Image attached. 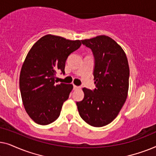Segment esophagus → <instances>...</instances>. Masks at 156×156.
<instances>
[{
	"instance_id": "obj_1",
	"label": "esophagus",
	"mask_w": 156,
	"mask_h": 156,
	"mask_svg": "<svg viewBox=\"0 0 156 156\" xmlns=\"http://www.w3.org/2000/svg\"><path fill=\"white\" fill-rule=\"evenodd\" d=\"M73 88H74V90H75V89H80V87H78V86H76V85H74V86H73Z\"/></svg>"
}]
</instances>
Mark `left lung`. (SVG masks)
Returning <instances> with one entry per match:
<instances>
[{
    "label": "left lung",
    "instance_id": "obj_1",
    "mask_svg": "<svg viewBox=\"0 0 156 156\" xmlns=\"http://www.w3.org/2000/svg\"><path fill=\"white\" fill-rule=\"evenodd\" d=\"M94 57L93 91L83 88L84 97L76 102L80 115L88 124L102 127L115 119L128 96L129 67L126 55L112 38L99 35L83 40Z\"/></svg>",
    "mask_w": 156,
    "mask_h": 156
}]
</instances>
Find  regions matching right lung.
Returning a JSON list of instances; mask_svg holds the SVG:
<instances>
[{"mask_svg":"<svg viewBox=\"0 0 156 156\" xmlns=\"http://www.w3.org/2000/svg\"><path fill=\"white\" fill-rule=\"evenodd\" d=\"M81 44L79 40L46 35L27 53L21 68L19 84L25 109L37 124H50L60 114L73 85L56 84L55 76L58 71L65 74L68 56Z\"/></svg>","mask_w":156,"mask_h":156,"instance_id":"1","label":"right lung"}]
</instances>
